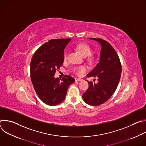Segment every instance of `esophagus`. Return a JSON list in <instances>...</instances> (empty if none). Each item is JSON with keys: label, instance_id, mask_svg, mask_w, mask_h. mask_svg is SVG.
<instances>
[{"label": "esophagus", "instance_id": "1", "mask_svg": "<svg viewBox=\"0 0 146 146\" xmlns=\"http://www.w3.org/2000/svg\"><path fill=\"white\" fill-rule=\"evenodd\" d=\"M82 79L81 78H75V81H82Z\"/></svg>", "mask_w": 146, "mask_h": 146}]
</instances>
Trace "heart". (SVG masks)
<instances>
[{"label":"heart","instance_id":"b5f03b06","mask_svg":"<svg viewBox=\"0 0 146 146\" xmlns=\"http://www.w3.org/2000/svg\"><path fill=\"white\" fill-rule=\"evenodd\" d=\"M76 48L83 55V56H87L91 52V48L88 44L86 43H80L76 46ZM68 56V53L66 52L64 54V60H66ZM91 58V56L89 57ZM87 70V68L85 66H80L78 68L74 69V72L77 75H81L83 73H84Z\"/></svg>","mask_w":146,"mask_h":146}]
</instances>
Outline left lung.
Instances as JSON below:
<instances>
[{"instance_id":"obj_1","label":"left lung","mask_w":146,"mask_h":146,"mask_svg":"<svg viewBox=\"0 0 146 146\" xmlns=\"http://www.w3.org/2000/svg\"><path fill=\"white\" fill-rule=\"evenodd\" d=\"M90 39L97 41L102 47L99 62L87 75L88 77H97L98 82L87 80L89 87L83 94L82 99L91 106H99L115 91L121 78V64L117 53L107 41L100 38Z\"/></svg>"}]
</instances>
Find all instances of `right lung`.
Here are the masks:
<instances>
[{
    "label": "right lung",
    "mask_w": 146,
    "mask_h": 146,
    "mask_svg": "<svg viewBox=\"0 0 146 146\" xmlns=\"http://www.w3.org/2000/svg\"><path fill=\"white\" fill-rule=\"evenodd\" d=\"M70 38L49 40L35 52L31 62V77L38 98L46 105L55 106L63 102L69 86L75 80L65 75L55 78L56 70L64 62V51Z\"/></svg>",
    "instance_id": "obj_1"
}]
</instances>
